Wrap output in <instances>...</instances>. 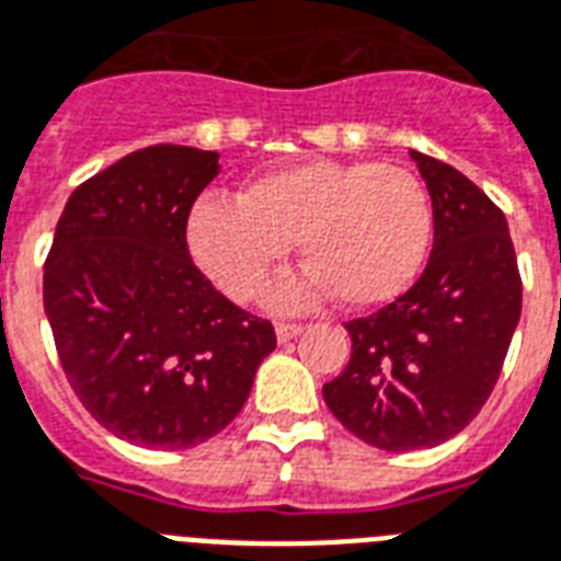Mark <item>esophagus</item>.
Masks as SVG:
<instances>
[{"mask_svg": "<svg viewBox=\"0 0 561 561\" xmlns=\"http://www.w3.org/2000/svg\"><path fill=\"white\" fill-rule=\"evenodd\" d=\"M305 331V325L299 322H276V340L279 343H290L294 336H299Z\"/></svg>", "mask_w": 561, "mask_h": 561, "instance_id": "esophagus-1", "label": "esophagus"}]
</instances>
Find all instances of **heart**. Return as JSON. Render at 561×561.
I'll use <instances>...</instances> for the list:
<instances>
[{
    "label": "heart",
    "mask_w": 561,
    "mask_h": 561,
    "mask_svg": "<svg viewBox=\"0 0 561 561\" xmlns=\"http://www.w3.org/2000/svg\"><path fill=\"white\" fill-rule=\"evenodd\" d=\"M294 241L311 267L273 290L279 308L331 294L345 308L391 302L430 253V193L398 163L313 158L253 178L239 202L202 198L186 221L195 265L236 302L265 294Z\"/></svg>",
    "instance_id": "1"
}]
</instances>
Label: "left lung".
I'll list each match as a JSON object with an SVG mask.
<instances>
[{
    "instance_id": "8db88e82",
    "label": "left lung",
    "mask_w": 561,
    "mask_h": 561,
    "mask_svg": "<svg viewBox=\"0 0 561 561\" xmlns=\"http://www.w3.org/2000/svg\"><path fill=\"white\" fill-rule=\"evenodd\" d=\"M432 198L435 241L421 279L345 322L352 359L322 386L334 417L386 453L430 449L481 412L522 317L507 218L470 178L409 152Z\"/></svg>"
}]
</instances>
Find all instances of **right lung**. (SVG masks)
I'll list each match as a JSON object with an SVG mask.
<instances>
[{
	"mask_svg": "<svg viewBox=\"0 0 561 561\" xmlns=\"http://www.w3.org/2000/svg\"><path fill=\"white\" fill-rule=\"evenodd\" d=\"M218 152L138 149L77 186L45 259L59 366L91 417L147 449H190L241 412L276 348L193 265L186 218Z\"/></svg>",
	"mask_w": 561,
	"mask_h": 561,
	"instance_id": "right-lung-1",
	"label": "right lung"
}]
</instances>
